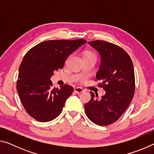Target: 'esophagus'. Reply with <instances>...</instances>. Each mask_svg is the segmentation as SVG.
<instances>
[{
	"instance_id": "34e87169",
	"label": "esophagus",
	"mask_w": 154,
	"mask_h": 154,
	"mask_svg": "<svg viewBox=\"0 0 154 154\" xmlns=\"http://www.w3.org/2000/svg\"><path fill=\"white\" fill-rule=\"evenodd\" d=\"M74 91L75 92V93L77 94H82L83 92V90L82 88H75Z\"/></svg>"
}]
</instances>
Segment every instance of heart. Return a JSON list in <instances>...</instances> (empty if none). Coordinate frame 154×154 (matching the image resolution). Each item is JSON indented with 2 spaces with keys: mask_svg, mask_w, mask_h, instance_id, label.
<instances>
[{
  "mask_svg": "<svg viewBox=\"0 0 154 154\" xmlns=\"http://www.w3.org/2000/svg\"><path fill=\"white\" fill-rule=\"evenodd\" d=\"M85 57H94V58H96L94 54H93L92 53H90V52H88V53L85 54Z\"/></svg>",
  "mask_w": 154,
  "mask_h": 154,
  "instance_id": "obj_1",
  "label": "heart"
}]
</instances>
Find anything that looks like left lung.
Here are the masks:
<instances>
[{
  "label": "left lung",
  "mask_w": 154,
  "mask_h": 154,
  "mask_svg": "<svg viewBox=\"0 0 154 154\" xmlns=\"http://www.w3.org/2000/svg\"><path fill=\"white\" fill-rule=\"evenodd\" d=\"M88 43L100 56V65L96 77L102 82L100 86L106 93L98 100V95L90 92L91 100L85 105V113L93 123L107 126L120 118L133 98V64L128 54L120 47L99 40Z\"/></svg>",
  "instance_id": "1"
}]
</instances>
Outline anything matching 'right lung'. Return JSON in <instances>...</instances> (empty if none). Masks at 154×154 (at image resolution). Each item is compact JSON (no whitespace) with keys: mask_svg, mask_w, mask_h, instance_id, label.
<instances>
[{"mask_svg":"<svg viewBox=\"0 0 154 154\" xmlns=\"http://www.w3.org/2000/svg\"><path fill=\"white\" fill-rule=\"evenodd\" d=\"M86 43L84 39L51 40L33 47L19 68L18 94L27 113L41 122L53 120L61 113L73 88H52L54 72L62 69L69 56Z\"/></svg>","mask_w":154,"mask_h":154,"instance_id":"obj_1","label":"right lung"}]
</instances>
